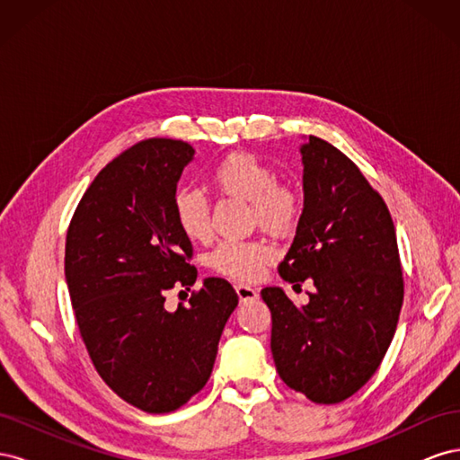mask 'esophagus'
I'll return each instance as SVG.
<instances>
[{
  "mask_svg": "<svg viewBox=\"0 0 460 460\" xmlns=\"http://www.w3.org/2000/svg\"><path fill=\"white\" fill-rule=\"evenodd\" d=\"M235 294H238L240 301H253V299L259 297V291L255 288H252V286H247V284H238V286H235Z\"/></svg>",
  "mask_w": 460,
  "mask_h": 460,
  "instance_id": "1",
  "label": "esophagus"
}]
</instances>
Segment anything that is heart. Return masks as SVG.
<instances>
[{
    "instance_id": "obj_1",
    "label": "heart",
    "mask_w": 460,
    "mask_h": 460,
    "mask_svg": "<svg viewBox=\"0 0 460 460\" xmlns=\"http://www.w3.org/2000/svg\"><path fill=\"white\" fill-rule=\"evenodd\" d=\"M211 184L226 196L252 203L257 225L280 232L286 230L297 215V199L294 191L278 186L276 171L253 153H230L220 159L211 172ZM172 211L176 226L188 240L205 242L211 235L208 205L198 190H178ZM272 247L262 242H225L211 255V267L235 280H255L262 267L272 259Z\"/></svg>"
}]
</instances>
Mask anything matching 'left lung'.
Returning <instances> with one entry per match:
<instances>
[{
    "mask_svg": "<svg viewBox=\"0 0 460 460\" xmlns=\"http://www.w3.org/2000/svg\"><path fill=\"white\" fill-rule=\"evenodd\" d=\"M303 211L278 267L286 282L314 286L307 305L282 288L261 296L272 313L270 349L284 384L314 402L363 387L394 340L402 272L392 215L357 164L316 136L299 147Z\"/></svg>",
    "mask_w": 460,
    "mask_h": 460,
    "instance_id": "left-lung-1",
    "label": "left lung"
}]
</instances>
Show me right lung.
<instances>
[{
    "label": "right lung",
    "instance_id": "obj_1",
    "mask_svg": "<svg viewBox=\"0 0 460 460\" xmlns=\"http://www.w3.org/2000/svg\"><path fill=\"white\" fill-rule=\"evenodd\" d=\"M193 155L169 137L127 149L95 176L66 232L65 278L92 363L120 399L155 414L203 389L238 307L222 278H205L186 307H164L166 291L198 278L172 211Z\"/></svg>",
    "mask_w": 460,
    "mask_h": 460
}]
</instances>
